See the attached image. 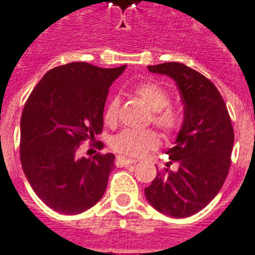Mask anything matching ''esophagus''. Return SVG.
<instances>
[{
	"label": "esophagus",
	"instance_id": "34e87169",
	"mask_svg": "<svg viewBox=\"0 0 255 255\" xmlns=\"http://www.w3.org/2000/svg\"><path fill=\"white\" fill-rule=\"evenodd\" d=\"M133 163H136V160L125 158V156H122V155L117 156V159H115V164L118 165V167H127V165L133 164Z\"/></svg>",
	"mask_w": 255,
	"mask_h": 255
}]
</instances>
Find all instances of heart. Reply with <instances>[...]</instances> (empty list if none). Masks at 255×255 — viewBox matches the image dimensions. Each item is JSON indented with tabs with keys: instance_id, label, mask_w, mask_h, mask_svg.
Wrapping results in <instances>:
<instances>
[{
	"instance_id": "1",
	"label": "heart",
	"mask_w": 255,
	"mask_h": 255,
	"mask_svg": "<svg viewBox=\"0 0 255 255\" xmlns=\"http://www.w3.org/2000/svg\"><path fill=\"white\" fill-rule=\"evenodd\" d=\"M133 92L150 110L152 125L158 127L165 136H172L180 128V117L176 110L169 108V94L163 87L152 82H143L133 88ZM119 101L112 99L108 103L104 113L106 125H114L118 118ZM159 145V137L154 130H132L123 129L110 140V146L117 152L128 156H142L149 150Z\"/></svg>"
}]
</instances>
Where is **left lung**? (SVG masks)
Returning <instances> with one entry per match:
<instances>
[{"label":"left lung","instance_id":"obj_1","mask_svg":"<svg viewBox=\"0 0 255 255\" xmlns=\"http://www.w3.org/2000/svg\"><path fill=\"white\" fill-rule=\"evenodd\" d=\"M147 68L176 81L185 118L174 146L167 151L179 169L170 171L169 161L146 187L145 195L160 213L185 218L204 209L225 183L231 165L234 127L220 91L207 77L181 63Z\"/></svg>","mask_w":255,"mask_h":255}]
</instances>
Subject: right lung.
Segmentation results:
<instances>
[{
  "mask_svg": "<svg viewBox=\"0 0 255 255\" xmlns=\"http://www.w3.org/2000/svg\"><path fill=\"white\" fill-rule=\"evenodd\" d=\"M126 66L104 69L69 63L48 70L24 105L20 121V161L33 191L47 207L79 214L105 194L114 154L78 158L83 141L104 126V106L113 82ZM103 149V142H91Z\"/></svg>",
  "mask_w": 255,
  "mask_h": 255,
  "instance_id": "right-lung-1",
  "label": "right lung"
}]
</instances>
